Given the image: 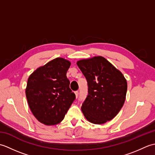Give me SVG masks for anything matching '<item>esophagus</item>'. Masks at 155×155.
Returning a JSON list of instances; mask_svg holds the SVG:
<instances>
[{
    "mask_svg": "<svg viewBox=\"0 0 155 155\" xmlns=\"http://www.w3.org/2000/svg\"><path fill=\"white\" fill-rule=\"evenodd\" d=\"M74 93H75V95H76V97L77 98L78 97V91H75Z\"/></svg>",
    "mask_w": 155,
    "mask_h": 155,
    "instance_id": "1",
    "label": "esophagus"
}]
</instances>
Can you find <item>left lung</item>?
Wrapping results in <instances>:
<instances>
[{
	"label": "left lung",
	"instance_id": "1",
	"mask_svg": "<svg viewBox=\"0 0 155 155\" xmlns=\"http://www.w3.org/2000/svg\"><path fill=\"white\" fill-rule=\"evenodd\" d=\"M77 65L88 83V95L81 107L85 118L94 124L112 120L126 98L127 83L123 74L102 57L81 60Z\"/></svg>",
	"mask_w": 155,
	"mask_h": 155
}]
</instances>
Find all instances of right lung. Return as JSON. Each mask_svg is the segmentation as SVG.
<instances>
[{
    "mask_svg": "<svg viewBox=\"0 0 155 155\" xmlns=\"http://www.w3.org/2000/svg\"><path fill=\"white\" fill-rule=\"evenodd\" d=\"M70 65L68 61L57 58L37 68L28 78L26 97L29 107L36 118L46 125L61 123L75 100L67 77Z\"/></svg>",
    "mask_w": 155,
    "mask_h": 155,
    "instance_id": "obj_1",
    "label": "right lung"
}]
</instances>
